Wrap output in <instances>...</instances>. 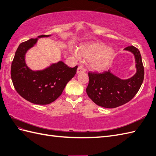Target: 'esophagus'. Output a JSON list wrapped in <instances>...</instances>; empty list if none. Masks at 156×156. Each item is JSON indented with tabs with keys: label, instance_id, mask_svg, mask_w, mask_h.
I'll use <instances>...</instances> for the list:
<instances>
[{
	"label": "esophagus",
	"instance_id": "1",
	"mask_svg": "<svg viewBox=\"0 0 156 156\" xmlns=\"http://www.w3.org/2000/svg\"><path fill=\"white\" fill-rule=\"evenodd\" d=\"M81 72H83V73H85V72H86V69H85L84 67H82V66H79L78 67V69L77 70V73H81Z\"/></svg>",
	"mask_w": 156,
	"mask_h": 156
}]
</instances>
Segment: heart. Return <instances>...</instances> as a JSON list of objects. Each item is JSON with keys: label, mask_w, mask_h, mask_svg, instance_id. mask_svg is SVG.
<instances>
[{"label": "heart", "mask_w": 156, "mask_h": 156, "mask_svg": "<svg viewBox=\"0 0 156 156\" xmlns=\"http://www.w3.org/2000/svg\"><path fill=\"white\" fill-rule=\"evenodd\" d=\"M77 54L74 55L78 58L89 60L91 69L96 71H103L111 65L115 57V51L107 48L104 44L94 42L82 45L79 48Z\"/></svg>", "instance_id": "obj_1"}]
</instances>
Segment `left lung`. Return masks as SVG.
I'll return each mask as SVG.
<instances>
[{
  "mask_svg": "<svg viewBox=\"0 0 156 156\" xmlns=\"http://www.w3.org/2000/svg\"><path fill=\"white\" fill-rule=\"evenodd\" d=\"M134 55L136 73L132 77L121 79L111 71L102 73L89 72L87 95L96 105L112 108L126 104L132 99L141 87L144 77L142 57L138 49L133 45L124 48Z\"/></svg>",
  "mask_w": 156,
  "mask_h": 156,
  "instance_id": "obj_1",
  "label": "left lung"
}]
</instances>
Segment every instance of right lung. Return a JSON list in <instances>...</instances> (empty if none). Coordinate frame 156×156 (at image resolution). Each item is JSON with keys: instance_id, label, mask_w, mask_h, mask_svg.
Returning <instances> with one entry per match:
<instances>
[{"instance_id": "1", "label": "right lung", "mask_w": 156, "mask_h": 156, "mask_svg": "<svg viewBox=\"0 0 156 156\" xmlns=\"http://www.w3.org/2000/svg\"><path fill=\"white\" fill-rule=\"evenodd\" d=\"M41 35L21 43L15 53L11 65V79L17 93L24 99L36 105H48L62 94L67 83L76 74L77 66L68 67L62 61L52 63L42 70L33 71L26 65L25 55Z\"/></svg>"}]
</instances>
